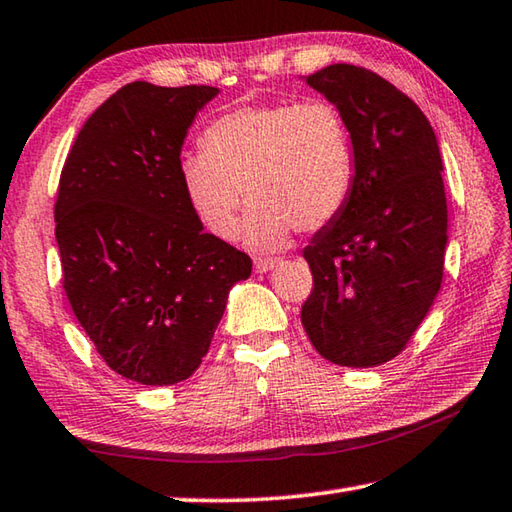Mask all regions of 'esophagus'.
Here are the masks:
<instances>
[{
    "instance_id": "34e87169",
    "label": "esophagus",
    "mask_w": 512,
    "mask_h": 512,
    "mask_svg": "<svg viewBox=\"0 0 512 512\" xmlns=\"http://www.w3.org/2000/svg\"><path fill=\"white\" fill-rule=\"evenodd\" d=\"M275 266H277V259H257L255 271L257 273H268V271H273Z\"/></svg>"
}]
</instances>
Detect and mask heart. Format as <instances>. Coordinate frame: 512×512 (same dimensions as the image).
I'll list each match as a JSON object with an SVG mask.
<instances>
[{
  "mask_svg": "<svg viewBox=\"0 0 512 512\" xmlns=\"http://www.w3.org/2000/svg\"><path fill=\"white\" fill-rule=\"evenodd\" d=\"M205 151L180 158L189 207L214 237L230 239L248 198L246 246L282 248L291 230L316 232L336 219L352 189L348 124L327 101L241 106L212 121Z\"/></svg>",
  "mask_w": 512,
  "mask_h": 512,
  "instance_id": "obj_1",
  "label": "heart"
}]
</instances>
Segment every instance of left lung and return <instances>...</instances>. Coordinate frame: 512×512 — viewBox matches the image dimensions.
Wrapping results in <instances>:
<instances>
[{"label": "left lung", "mask_w": 512, "mask_h": 512, "mask_svg": "<svg viewBox=\"0 0 512 512\" xmlns=\"http://www.w3.org/2000/svg\"><path fill=\"white\" fill-rule=\"evenodd\" d=\"M302 81L339 108L354 158L348 201L302 253L314 273L302 327L320 357L372 368L404 350L440 291L443 158L422 110L370 69L339 63Z\"/></svg>", "instance_id": "left-lung-1"}]
</instances>
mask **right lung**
Listing matches in <instances>:
<instances>
[{
    "label": "right lung",
    "mask_w": 512,
    "mask_h": 512,
    "mask_svg": "<svg viewBox=\"0 0 512 512\" xmlns=\"http://www.w3.org/2000/svg\"><path fill=\"white\" fill-rule=\"evenodd\" d=\"M219 88L128 83L92 112L56 198L63 287L101 359L124 379L171 386L210 350L246 253L203 232L180 185L187 131Z\"/></svg>",
    "instance_id": "obj_1"
}]
</instances>
